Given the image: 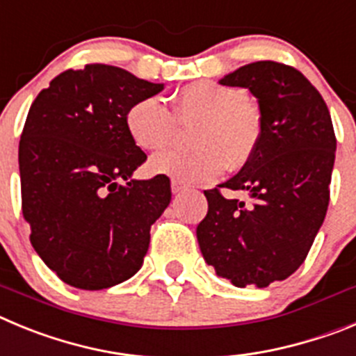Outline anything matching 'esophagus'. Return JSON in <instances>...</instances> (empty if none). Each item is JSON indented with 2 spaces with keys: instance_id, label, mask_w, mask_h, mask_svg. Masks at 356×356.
Here are the masks:
<instances>
[{
  "instance_id": "esophagus-1",
  "label": "esophagus",
  "mask_w": 356,
  "mask_h": 356,
  "mask_svg": "<svg viewBox=\"0 0 356 356\" xmlns=\"http://www.w3.org/2000/svg\"><path fill=\"white\" fill-rule=\"evenodd\" d=\"M184 190H186L184 184H181V182H179V181H172V193L179 195V193H182V191H184Z\"/></svg>"
}]
</instances>
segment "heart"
I'll return each mask as SVG.
<instances>
[{
  "instance_id": "heart-1",
  "label": "heart",
  "mask_w": 356,
  "mask_h": 356,
  "mask_svg": "<svg viewBox=\"0 0 356 356\" xmlns=\"http://www.w3.org/2000/svg\"><path fill=\"white\" fill-rule=\"evenodd\" d=\"M174 111L181 120H193L191 147L161 150L147 163L152 175L179 182H207L223 168L239 170L257 152L261 142V117L241 88H229L211 81L186 85L175 94ZM126 129L140 149L156 150L170 143L177 129L174 113L159 97L133 102L126 113Z\"/></svg>"
}]
</instances>
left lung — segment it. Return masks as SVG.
Returning <instances> with one entry per match:
<instances>
[{"label":"left lung","instance_id":"obj_1","mask_svg":"<svg viewBox=\"0 0 356 356\" xmlns=\"http://www.w3.org/2000/svg\"><path fill=\"white\" fill-rule=\"evenodd\" d=\"M218 83L248 88L262 133L254 158L220 184L250 200L204 191L209 209L197 227L198 246L218 277L268 287L303 264L321 229L337 140L321 94L293 67L254 62Z\"/></svg>","mask_w":356,"mask_h":356}]
</instances>
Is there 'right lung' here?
<instances>
[{"label": "right lung", "instance_id": "obj_1", "mask_svg": "<svg viewBox=\"0 0 356 356\" xmlns=\"http://www.w3.org/2000/svg\"><path fill=\"white\" fill-rule=\"evenodd\" d=\"M163 83L92 63L65 70L28 111L19 142L22 214L38 257L78 289L113 287L142 268L150 225L172 200L161 175L138 181L147 159L126 113Z\"/></svg>", "mask_w": 356, "mask_h": 356}]
</instances>
